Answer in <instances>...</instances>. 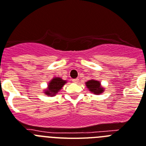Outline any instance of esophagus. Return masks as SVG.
I'll return each mask as SVG.
<instances>
[{
  "label": "esophagus",
  "instance_id": "34e87169",
  "mask_svg": "<svg viewBox=\"0 0 146 146\" xmlns=\"http://www.w3.org/2000/svg\"><path fill=\"white\" fill-rule=\"evenodd\" d=\"M72 82H73V83L77 84L78 82V78H73V80H72Z\"/></svg>",
  "mask_w": 146,
  "mask_h": 146
}]
</instances>
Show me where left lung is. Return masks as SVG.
<instances>
[{
  "mask_svg": "<svg viewBox=\"0 0 146 146\" xmlns=\"http://www.w3.org/2000/svg\"><path fill=\"white\" fill-rule=\"evenodd\" d=\"M85 85L89 91L94 95H100L104 92V87L101 86V82L95 79H90L85 82Z\"/></svg>",
  "mask_w": 146,
  "mask_h": 146,
  "instance_id": "8db88e82",
  "label": "left lung"
}]
</instances>
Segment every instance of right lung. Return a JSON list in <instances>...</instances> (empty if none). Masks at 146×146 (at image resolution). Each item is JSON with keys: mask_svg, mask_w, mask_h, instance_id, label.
<instances>
[{"mask_svg": "<svg viewBox=\"0 0 146 146\" xmlns=\"http://www.w3.org/2000/svg\"><path fill=\"white\" fill-rule=\"evenodd\" d=\"M67 83V81L63 80L60 77H54L48 82V87L44 90V93L46 96L54 97L62 90L63 86Z\"/></svg>", "mask_w": 146, "mask_h": 146, "instance_id": "right-lung-1", "label": "right lung"}]
</instances>
